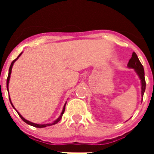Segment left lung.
Masks as SVG:
<instances>
[{
    "instance_id": "obj_1",
    "label": "left lung",
    "mask_w": 154,
    "mask_h": 154,
    "mask_svg": "<svg viewBox=\"0 0 154 154\" xmlns=\"http://www.w3.org/2000/svg\"><path fill=\"white\" fill-rule=\"evenodd\" d=\"M127 67L130 69H134L135 72L138 75V77L140 79L141 82V96H142V101L143 96L144 92L146 89V81H145V74H144V69L142 65L141 62L139 60L138 57L135 52H133L132 57L130 59L127 64Z\"/></svg>"
}]
</instances>
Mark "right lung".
I'll list each match as a JSON object with an SVG mask.
<instances>
[{"label": "right lung", "mask_w": 154, "mask_h": 154, "mask_svg": "<svg viewBox=\"0 0 154 154\" xmlns=\"http://www.w3.org/2000/svg\"><path fill=\"white\" fill-rule=\"evenodd\" d=\"M21 54H22V52H21V54H20V55H18V56H17V58H15V59H14V60L13 62H11V65H10V68H9V72H8V79H7V89H8V92H9V89H8V85H9V81H10V78H11V74L12 67H13L14 63V62H15L16 61H17V59H18V58H19V57H20V56H21ZM9 100H10V102H11V106H13V108L14 109L16 110V109L14 108V106H13V104H12V103H11V99H10V96H9ZM66 103H67V102H65V105H64V106H63V109H62V112H61V115L59 116V117H58V119H56V120H55V121H54V122H53V123H47V124H37V123H32V122H30V121L27 120L26 119H24V118L22 116H21V114L19 113L18 112H17V110H16V111H17V114H18V115H19V116H20V117L21 118V119H22V120L24 121V123H26L27 124H28V125H31V126H35V127H37V128H44V127H46V126H52V125H55V124H56V123H58V122H59V121L61 120V119H62V115H63V113H64V112H65V105H66Z\"/></svg>", "instance_id": "add662e5"}]
</instances>
